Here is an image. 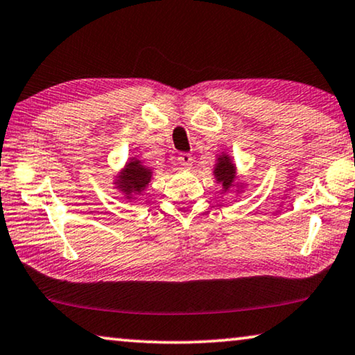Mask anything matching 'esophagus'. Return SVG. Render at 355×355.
Here are the masks:
<instances>
[{
	"mask_svg": "<svg viewBox=\"0 0 355 355\" xmlns=\"http://www.w3.org/2000/svg\"><path fill=\"white\" fill-rule=\"evenodd\" d=\"M178 162L183 168H189L193 166V156L189 153H182L178 154Z\"/></svg>",
	"mask_w": 355,
	"mask_h": 355,
	"instance_id": "34e87169",
	"label": "esophagus"
}]
</instances>
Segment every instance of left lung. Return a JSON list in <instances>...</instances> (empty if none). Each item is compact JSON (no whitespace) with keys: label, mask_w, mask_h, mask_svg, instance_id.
Segmentation results:
<instances>
[{"label":"left lung","mask_w":355,"mask_h":355,"mask_svg":"<svg viewBox=\"0 0 355 355\" xmlns=\"http://www.w3.org/2000/svg\"><path fill=\"white\" fill-rule=\"evenodd\" d=\"M216 177L218 182L223 184V188H228L230 184L233 183L234 178V167L233 164L228 161V159H220V162L217 164L216 167Z\"/></svg>","instance_id":"obj_1"}]
</instances>
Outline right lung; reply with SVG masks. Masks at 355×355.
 I'll use <instances>...</instances> for the list:
<instances>
[{
	"label": "right lung",
	"mask_w": 355,
	"mask_h": 355,
	"mask_svg": "<svg viewBox=\"0 0 355 355\" xmlns=\"http://www.w3.org/2000/svg\"><path fill=\"white\" fill-rule=\"evenodd\" d=\"M149 178H151V172L148 168H144L141 164L133 161L130 162L125 172L122 177V188L123 191H141L146 187Z\"/></svg>",
	"instance_id": "1"
}]
</instances>
